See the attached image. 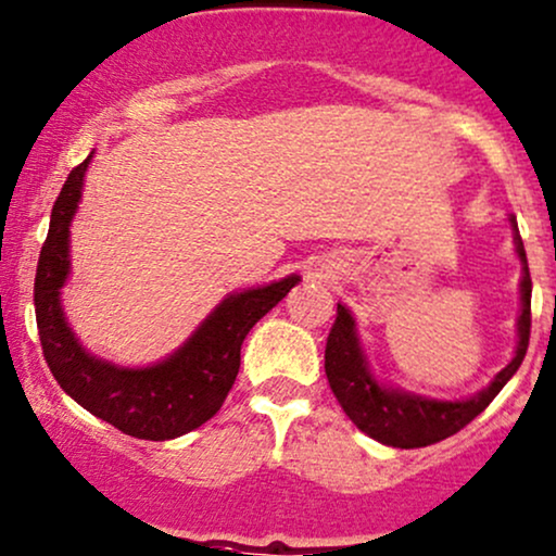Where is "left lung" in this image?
<instances>
[{"instance_id": "left-lung-1", "label": "left lung", "mask_w": 556, "mask_h": 556, "mask_svg": "<svg viewBox=\"0 0 556 556\" xmlns=\"http://www.w3.org/2000/svg\"><path fill=\"white\" fill-rule=\"evenodd\" d=\"M511 229H515V248L522 261V279H520V319H517V348L515 358L498 371L491 380V386L472 399L465 401H435L425 399V395H414L408 390H395L382 386L375 375H371L367 356H364L362 343L356 334V321H353L351 311L343 303H338V319L327 338L325 351V371L329 388H332L334 399L343 406L353 425L362 432H367L375 441L386 443L393 448H422L430 443L443 441V438L454 435L462 427L472 422L483 408L498 395L506 382L511 380L517 369H520L522 358L528 353L530 340V282L526 248H522L520 229H517L515 216H509Z\"/></svg>"}]
</instances>
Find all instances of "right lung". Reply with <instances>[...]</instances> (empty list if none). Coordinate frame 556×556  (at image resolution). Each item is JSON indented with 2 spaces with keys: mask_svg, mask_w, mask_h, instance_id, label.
<instances>
[{
  "mask_svg": "<svg viewBox=\"0 0 556 556\" xmlns=\"http://www.w3.org/2000/svg\"><path fill=\"white\" fill-rule=\"evenodd\" d=\"M91 155L65 179L52 205L50 231L36 266L34 306L41 351L60 388L94 417L142 441H170L208 422L227 399L240 371V348L261 316L301 282L298 274L231 292L179 351L152 367H118L91 356L76 340L60 306V290L71 274V222L81 200Z\"/></svg>",
  "mask_w": 556,
  "mask_h": 556,
  "instance_id": "obj_1",
  "label": "right lung"
}]
</instances>
